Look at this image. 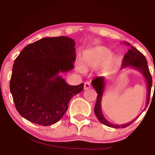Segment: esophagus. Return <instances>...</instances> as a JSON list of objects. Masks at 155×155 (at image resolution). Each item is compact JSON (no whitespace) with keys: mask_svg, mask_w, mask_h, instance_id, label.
I'll list each match as a JSON object with an SVG mask.
<instances>
[{"mask_svg":"<svg viewBox=\"0 0 155 155\" xmlns=\"http://www.w3.org/2000/svg\"><path fill=\"white\" fill-rule=\"evenodd\" d=\"M91 87V84H90V82H85L84 83V90H88V89H90Z\"/></svg>","mask_w":155,"mask_h":155,"instance_id":"34e87169","label":"esophagus"}]
</instances>
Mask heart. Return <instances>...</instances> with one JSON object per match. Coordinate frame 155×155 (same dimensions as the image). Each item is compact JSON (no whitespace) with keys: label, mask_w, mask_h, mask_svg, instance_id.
I'll return each instance as SVG.
<instances>
[{"label":"heart","mask_w":155,"mask_h":155,"mask_svg":"<svg viewBox=\"0 0 155 155\" xmlns=\"http://www.w3.org/2000/svg\"><path fill=\"white\" fill-rule=\"evenodd\" d=\"M113 52L108 48L104 47H97L92 49H87L83 52V67L81 64L77 65V70L80 72L84 71V68H95L105 64L106 71L111 70L116 63V60L112 58Z\"/></svg>","instance_id":"b5f03b06"}]
</instances>
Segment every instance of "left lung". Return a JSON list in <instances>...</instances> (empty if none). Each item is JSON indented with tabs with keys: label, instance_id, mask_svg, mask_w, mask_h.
<instances>
[{
	"label": "left lung",
	"instance_id": "obj_1",
	"mask_svg": "<svg viewBox=\"0 0 155 155\" xmlns=\"http://www.w3.org/2000/svg\"><path fill=\"white\" fill-rule=\"evenodd\" d=\"M127 45L130 46V49L127 51V53L124 56L123 60L122 63V68H124L126 67L131 66L135 68L138 69L139 71L142 73L143 76L145 77L146 81L147 84V104H149V97H150L151 94V89H152V76H151L150 71L149 70L148 65H147V60L146 59L144 55L142 54L140 51H139L136 48H135L133 46H131L129 43H126ZM92 84L93 86L94 89L95 91L97 92V100H96L95 108H94V111L101 123H103L105 125L111 127H114V128H124V127H127L130 124H131L136 120L137 118L133 120L132 122H129V123H126L124 124H114L110 123L108 122L106 119L104 118V115H103L102 111H101V100H102L103 93H104V86H105V79L103 76H97L92 81ZM154 88H155V83H154ZM148 106V105H147ZM146 109V108H145ZM144 109V110H145ZM143 110V111H144Z\"/></svg>",
	"mask_w": 155,
	"mask_h": 155
}]
</instances>
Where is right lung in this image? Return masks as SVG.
I'll use <instances>...</instances> for the list:
<instances>
[{
	"mask_svg": "<svg viewBox=\"0 0 155 155\" xmlns=\"http://www.w3.org/2000/svg\"><path fill=\"white\" fill-rule=\"evenodd\" d=\"M75 41L65 36L44 38L26 46L15 60L10 90L21 116L43 126L58 122L84 84L68 85L60 72L74 68Z\"/></svg>",
	"mask_w": 155,
	"mask_h": 155,
	"instance_id": "obj_1",
	"label": "right lung"
}]
</instances>
